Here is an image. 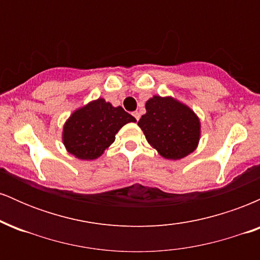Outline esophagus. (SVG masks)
Listing matches in <instances>:
<instances>
[{
    "label": "esophagus",
    "instance_id": "1",
    "mask_svg": "<svg viewBox=\"0 0 260 260\" xmlns=\"http://www.w3.org/2000/svg\"><path fill=\"white\" fill-rule=\"evenodd\" d=\"M132 115L134 116V118H136V120H137V121H138V120H139L140 115H139V112H138V111H134V112L132 113Z\"/></svg>",
    "mask_w": 260,
    "mask_h": 260
}]
</instances>
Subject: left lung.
I'll return each mask as SVG.
<instances>
[{"instance_id": "obj_1", "label": "left lung", "mask_w": 260, "mask_h": 260, "mask_svg": "<svg viewBox=\"0 0 260 260\" xmlns=\"http://www.w3.org/2000/svg\"><path fill=\"white\" fill-rule=\"evenodd\" d=\"M147 113L138 126L148 143L166 159L178 160L194 150L201 123L194 112L172 98L154 96L145 104Z\"/></svg>"}]
</instances>
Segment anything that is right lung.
Masks as SVG:
<instances>
[{
	"mask_svg": "<svg viewBox=\"0 0 260 260\" xmlns=\"http://www.w3.org/2000/svg\"><path fill=\"white\" fill-rule=\"evenodd\" d=\"M128 122H136V118L121 106L113 107L104 99H98L77 110L66 122L63 143L68 153L78 159H96Z\"/></svg>",
	"mask_w": 260,
	"mask_h": 260,
	"instance_id": "obj_1",
	"label": "right lung"
}]
</instances>
